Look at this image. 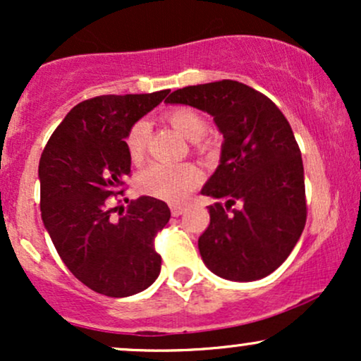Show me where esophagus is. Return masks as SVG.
<instances>
[{
    "label": "esophagus",
    "mask_w": 361,
    "mask_h": 361,
    "mask_svg": "<svg viewBox=\"0 0 361 361\" xmlns=\"http://www.w3.org/2000/svg\"><path fill=\"white\" fill-rule=\"evenodd\" d=\"M185 207L183 205H171V215L173 217H178V215L183 214Z\"/></svg>",
    "instance_id": "obj_1"
}]
</instances>
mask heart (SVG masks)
<instances>
[{"label":"heart","instance_id":"obj_1","mask_svg":"<svg viewBox=\"0 0 361 361\" xmlns=\"http://www.w3.org/2000/svg\"><path fill=\"white\" fill-rule=\"evenodd\" d=\"M163 117L183 137L193 140V146L198 152L210 151V140L205 137L207 120L200 111L192 106L180 105L164 111ZM149 135H151V127L146 120H137L128 127L123 142L132 163H140L144 159L147 152ZM200 180V171L193 164H180V166L152 164L139 176V188L140 192L151 197L178 204L197 188Z\"/></svg>","mask_w":361,"mask_h":361}]
</instances>
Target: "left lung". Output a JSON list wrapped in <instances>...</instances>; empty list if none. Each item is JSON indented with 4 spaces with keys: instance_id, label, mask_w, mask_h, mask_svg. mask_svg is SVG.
I'll return each mask as SVG.
<instances>
[{
    "instance_id": "1",
    "label": "left lung",
    "mask_w": 361,
    "mask_h": 361,
    "mask_svg": "<svg viewBox=\"0 0 361 361\" xmlns=\"http://www.w3.org/2000/svg\"><path fill=\"white\" fill-rule=\"evenodd\" d=\"M166 102L207 111L224 135L221 164L202 188L217 198L198 238L202 259L226 280L270 275L307 219L304 164L288 120L270 98L233 80L186 86Z\"/></svg>"
}]
</instances>
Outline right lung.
Instances as JSON below:
<instances>
[{"instance_id": "1", "label": "right lung", "mask_w": 361, "mask_h": 361, "mask_svg": "<svg viewBox=\"0 0 361 361\" xmlns=\"http://www.w3.org/2000/svg\"><path fill=\"white\" fill-rule=\"evenodd\" d=\"M168 93L102 94L78 103L40 156L45 229L69 271L102 295H134L159 276L154 239L171 217L168 205L140 197L126 214L120 207L118 218L114 212L130 176L128 127Z\"/></svg>"}]
</instances>
